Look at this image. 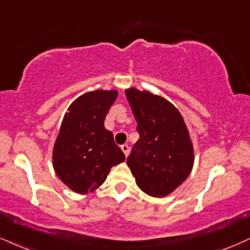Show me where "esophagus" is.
I'll list each match as a JSON object with an SVG mask.
<instances>
[{"mask_svg":"<svg viewBox=\"0 0 250 250\" xmlns=\"http://www.w3.org/2000/svg\"><path fill=\"white\" fill-rule=\"evenodd\" d=\"M122 150H123V152H124V154H125L126 158H127L128 152H130V148H128V145H126V144L122 145Z\"/></svg>","mask_w":250,"mask_h":250,"instance_id":"1","label":"esophagus"}]
</instances>
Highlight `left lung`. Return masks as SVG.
Segmentation results:
<instances>
[{
  "mask_svg": "<svg viewBox=\"0 0 250 250\" xmlns=\"http://www.w3.org/2000/svg\"><path fill=\"white\" fill-rule=\"evenodd\" d=\"M125 94L140 135L126 162L145 193L165 197L187 180L193 166L186 123L166 98L135 88Z\"/></svg>",
  "mask_w": 250,
  "mask_h": 250,
  "instance_id": "1",
  "label": "left lung"
}]
</instances>
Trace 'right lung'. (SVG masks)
Masks as SVG:
<instances>
[{
	"mask_svg": "<svg viewBox=\"0 0 250 250\" xmlns=\"http://www.w3.org/2000/svg\"><path fill=\"white\" fill-rule=\"evenodd\" d=\"M115 90H95L75 100L63 117L54 144L53 166L58 177L78 193L102 186L113 166L125 155L104 127L107 111L117 98Z\"/></svg>",
	"mask_w": 250,
	"mask_h": 250,
	"instance_id": "1",
	"label": "right lung"
}]
</instances>
